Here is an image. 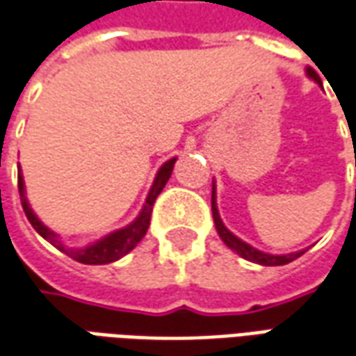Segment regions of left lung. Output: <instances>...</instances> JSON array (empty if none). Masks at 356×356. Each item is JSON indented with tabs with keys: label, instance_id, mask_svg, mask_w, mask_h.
<instances>
[{
	"label": "left lung",
	"instance_id": "8db88e82",
	"mask_svg": "<svg viewBox=\"0 0 356 356\" xmlns=\"http://www.w3.org/2000/svg\"><path fill=\"white\" fill-rule=\"evenodd\" d=\"M307 76L322 86V81H320V76H318L314 69L307 67ZM212 213H213V223H216V229H218V235L221 237V241H223V243H225L233 252H237L241 258H245V260H248V262H254V264H260V266H283V264H289V262H293V260H297L299 256H302L308 250V248H305V250L291 252V254H268V252H262V250H258V248L250 247L248 243H245L243 238H238L237 235H233V233L223 225V221H221L220 218V212H218V202H216V181H213V185H212Z\"/></svg>",
	"mask_w": 356,
	"mask_h": 356
}]
</instances>
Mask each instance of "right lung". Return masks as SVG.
Masks as SVG:
<instances>
[{"mask_svg": "<svg viewBox=\"0 0 356 356\" xmlns=\"http://www.w3.org/2000/svg\"><path fill=\"white\" fill-rule=\"evenodd\" d=\"M177 158H171L163 165H161L158 173H156V179H154L152 186L148 191V196L144 200V206L140 213L136 216L135 220L131 221L129 225L121 227L118 231H111L106 237L94 241L90 245L81 248L67 247L65 243L59 238L56 231H51L49 227H46L42 221L38 220V216L34 213V210L31 208V204L26 200V191H24V179H22V173H19V195H21L22 210L26 213V218L32 223V227L38 231V235L46 238L48 243H51L54 247L59 248L61 252H65L67 256H71L73 260L81 262V264H109V262H115L119 258H123L127 252H131L133 248L143 241V237L148 231V225H150V216H152V206L156 202V198L163 191L165 183L170 181L171 171H173V165H175Z\"/></svg>", "mask_w": 356, "mask_h": 356, "instance_id": "1", "label": "right lung"}]
</instances>
